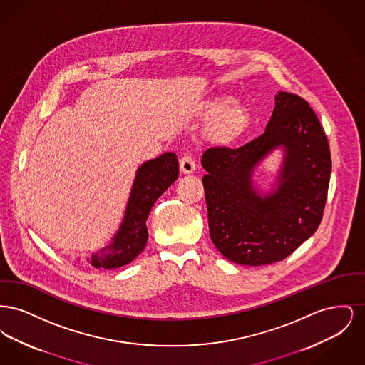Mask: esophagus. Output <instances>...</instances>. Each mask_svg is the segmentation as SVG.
Masks as SVG:
<instances>
[{
	"label": "esophagus",
	"instance_id": "1",
	"mask_svg": "<svg viewBox=\"0 0 365 365\" xmlns=\"http://www.w3.org/2000/svg\"><path fill=\"white\" fill-rule=\"evenodd\" d=\"M179 167H180V171L183 174H191L194 173L195 170V160L192 157L186 155V156L182 157L180 161H179Z\"/></svg>",
	"mask_w": 365,
	"mask_h": 365
}]
</instances>
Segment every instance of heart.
<instances>
[{
    "label": "heart",
    "instance_id": "1",
    "mask_svg": "<svg viewBox=\"0 0 365 365\" xmlns=\"http://www.w3.org/2000/svg\"><path fill=\"white\" fill-rule=\"evenodd\" d=\"M232 103L231 97H217L204 108V118L215 120L209 127V135L216 142L228 143L241 137L249 125L246 109Z\"/></svg>",
    "mask_w": 365,
    "mask_h": 365
}]
</instances>
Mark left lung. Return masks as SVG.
<instances>
[{
	"mask_svg": "<svg viewBox=\"0 0 365 365\" xmlns=\"http://www.w3.org/2000/svg\"><path fill=\"white\" fill-rule=\"evenodd\" d=\"M282 150L276 182L267 192L252 180L272 151ZM209 235L241 265L284 260L322 222L331 176L329 140L309 104L279 91L264 134L238 149L210 148L201 158Z\"/></svg>",
	"mask_w": 365,
	"mask_h": 365,
	"instance_id": "8db88e82",
	"label": "left lung"
}]
</instances>
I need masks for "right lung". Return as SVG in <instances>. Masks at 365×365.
<instances>
[{"label": "right lung", "mask_w": 365, "mask_h": 365, "mask_svg": "<svg viewBox=\"0 0 365 365\" xmlns=\"http://www.w3.org/2000/svg\"><path fill=\"white\" fill-rule=\"evenodd\" d=\"M178 175L179 163L173 152L145 161L137 170L119 230L109 245L87 257V262L94 268L115 269L135 260L148 242L150 209Z\"/></svg>", "instance_id": "1"}]
</instances>
